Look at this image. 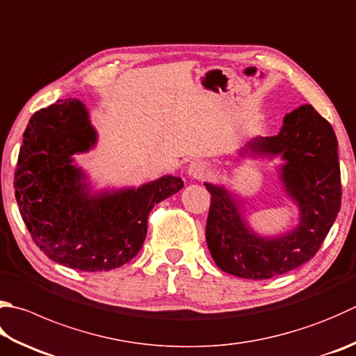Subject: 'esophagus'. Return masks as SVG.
Here are the masks:
<instances>
[{
	"label": "esophagus",
	"instance_id": "obj_1",
	"mask_svg": "<svg viewBox=\"0 0 356 356\" xmlns=\"http://www.w3.org/2000/svg\"><path fill=\"white\" fill-rule=\"evenodd\" d=\"M207 172V167H206V163L204 161H192V163L189 164V167H187V175H189L191 178L193 179H201Z\"/></svg>",
	"mask_w": 356,
	"mask_h": 356
}]
</instances>
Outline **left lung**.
Listing matches in <instances>:
<instances>
[{"label":"left lung","mask_w":356,"mask_h":356,"mask_svg":"<svg viewBox=\"0 0 356 356\" xmlns=\"http://www.w3.org/2000/svg\"><path fill=\"white\" fill-rule=\"evenodd\" d=\"M277 156L280 179L300 212L299 225L279 237H260L248 227L236 197L225 187L204 183L211 193L206 241L220 270L243 279H271L314 257L341 207L338 140L332 125L302 105L284 119L279 135L254 138L241 156Z\"/></svg>","instance_id":"1"}]
</instances>
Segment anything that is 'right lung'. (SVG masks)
Here are the masks:
<instances>
[{"instance_id":"1","label":"right lung","mask_w":356,"mask_h":356,"mask_svg":"<svg viewBox=\"0 0 356 356\" xmlns=\"http://www.w3.org/2000/svg\"><path fill=\"white\" fill-rule=\"evenodd\" d=\"M96 138L80 100H57L29 119L13 179L35 245L57 264L90 273L115 270L135 257L150 211L184 184L167 175L138 189L90 195L72 155L88 152Z\"/></svg>"}]
</instances>
